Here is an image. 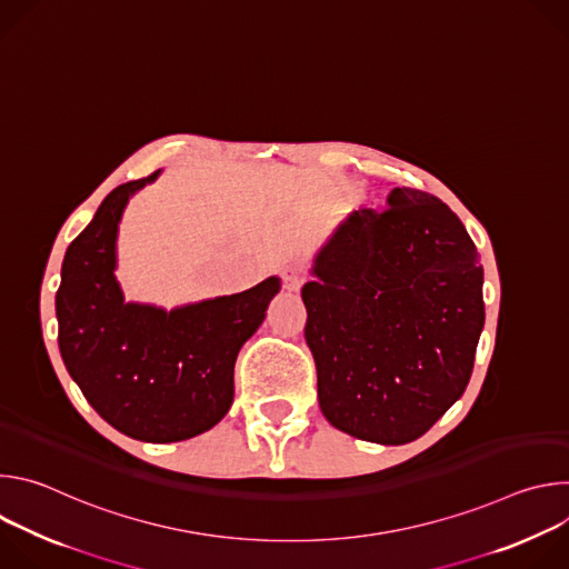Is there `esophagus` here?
<instances>
[{
    "label": "esophagus",
    "instance_id": "1",
    "mask_svg": "<svg viewBox=\"0 0 569 569\" xmlns=\"http://www.w3.org/2000/svg\"><path fill=\"white\" fill-rule=\"evenodd\" d=\"M301 283H303V277L297 270H292V268L283 270V288L288 292H297L301 288Z\"/></svg>",
    "mask_w": 569,
    "mask_h": 569
}]
</instances>
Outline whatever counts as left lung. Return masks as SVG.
Here are the masks:
<instances>
[{"instance_id":"1","label":"left lung","mask_w":569,"mask_h":569,"mask_svg":"<svg viewBox=\"0 0 569 569\" xmlns=\"http://www.w3.org/2000/svg\"><path fill=\"white\" fill-rule=\"evenodd\" d=\"M483 270L439 198L393 189L345 218L301 288L327 421L362 441L423 437L463 393L483 329Z\"/></svg>"}]
</instances>
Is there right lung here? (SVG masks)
<instances>
[{
  "label": "right lung",
  "instance_id": "obj_1",
  "mask_svg": "<svg viewBox=\"0 0 569 569\" xmlns=\"http://www.w3.org/2000/svg\"><path fill=\"white\" fill-rule=\"evenodd\" d=\"M117 187L64 252L56 292L62 362L119 432L171 443L211 430L233 402V365L281 290L279 277L173 310L126 301L114 277L128 200L154 182Z\"/></svg>",
  "mask_w": 569,
  "mask_h": 569
}]
</instances>
